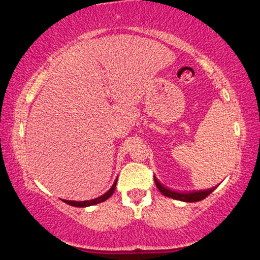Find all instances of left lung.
I'll return each instance as SVG.
<instances>
[{"label":"left lung","mask_w":260,"mask_h":260,"mask_svg":"<svg viewBox=\"0 0 260 260\" xmlns=\"http://www.w3.org/2000/svg\"><path fill=\"white\" fill-rule=\"evenodd\" d=\"M154 181L155 183H156L157 189H159L164 196L169 197V198H172V199H177V201H182V202L193 203V202L203 201V199L207 198V197L210 194L214 189H215V188H211V189L199 190V192H193V193H178V192H175V190H170L166 187H164L155 177H154Z\"/></svg>","instance_id":"left-lung-1"}]
</instances>
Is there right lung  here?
<instances>
[{
    "label": "right lung",
    "mask_w": 260,
    "mask_h": 260,
    "mask_svg": "<svg viewBox=\"0 0 260 260\" xmlns=\"http://www.w3.org/2000/svg\"><path fill=\"white\" fill-rule=\"evenodd\" d=\"M116 183H117V180L115 181V183L112 184V187L110 188L109 190L105 193V194H103L99 198H95L92 199V201H85V202H73V201H63L64 203H67V204L72 205V207H78V208H84V207H89V205H94V204H98V203H101V202H105L106 199H109L110 197L113 194V192H115V188H116Z\"/></svg>",
    "instance_id": "obj_1"
}]
</instances>
